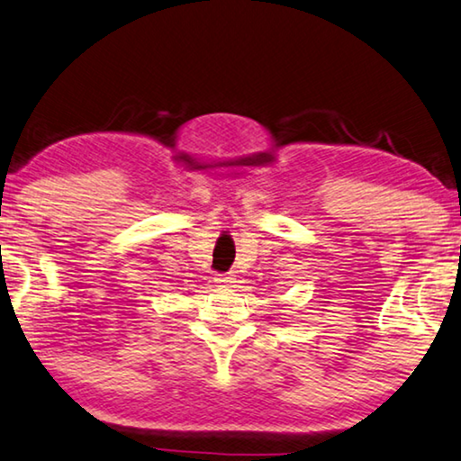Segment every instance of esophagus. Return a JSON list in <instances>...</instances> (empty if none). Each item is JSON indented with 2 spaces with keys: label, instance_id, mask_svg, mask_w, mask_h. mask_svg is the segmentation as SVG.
I'll list each match as a JSON object with an SVG mask.
<instances>
[{
  "label": "esophagus",
  "instance_id": "obj_1",
  "mask_svg": "<svg viewBox=\"0 0 461 461\" xmlns=\"http://www.w3.org/2000/svg\"><path fill=\"white\" fill-rule=\"evenodd\" d=\"M214 280H216V283H218L220 286H226V285L235 283V278H232V276H229V275H220V276H216Z\"/></svg>",
  "mask_w": 461,
  "mask_h": 461
}]
</instances>
